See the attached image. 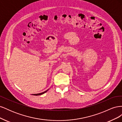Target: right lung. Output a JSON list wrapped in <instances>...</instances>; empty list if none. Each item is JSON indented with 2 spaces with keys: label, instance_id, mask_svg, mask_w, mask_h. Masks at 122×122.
Masks as SVG:
<instances>
[{
  "label": "right lung",
  "instance_id": "1",
  "mask_svg": "<svg viewBox=\"0 0 122 122\" xmlns=\"http://www.w3.org/2000/svg\"><path fill=\"white\" fill-rule=\"evenodd\" d=\"M48 90H49V89H48ZM48 90H47V91H45V92H43V93H39V94H32V95H34V96H39V95H42V94H44V93H45L46 92H47L48 91Z\"/></svg>",
  "mask_w": 122,
  "mask_h": 122
}]
</instances>
